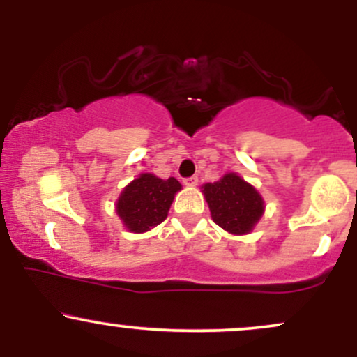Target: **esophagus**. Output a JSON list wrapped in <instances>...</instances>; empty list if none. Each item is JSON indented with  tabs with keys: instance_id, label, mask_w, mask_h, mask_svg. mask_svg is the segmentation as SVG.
<instances>
[{
	"instance_id": "obj_1",
	"label": "esophagus",
	"mask_w": 357,
	"mask_h": 357,
	"mask_svg": "<svg viewBox=\"0 0 357 357\" xmlns=\"http://www.w3.org/2000/svg\"><path fill=\"white\" fill-rule=\"evenodd\" d=\"M184 186H196L198 184V176H190V178L183 179Z\"/></svg>"
}]
</instances>
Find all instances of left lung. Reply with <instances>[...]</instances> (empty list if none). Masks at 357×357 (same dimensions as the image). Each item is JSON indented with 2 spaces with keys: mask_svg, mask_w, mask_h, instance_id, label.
Segmentation results:
<instances>
[{
  "mask_svg": "<svg viewBox=\"0 0 357 357\" xmlns=\"http://www.w3.org/2000/svg\"><path fill=\"white\" fill-rule=\"evenodd\" d=\"M211 218L233 235H245L264 215V199L240 176L227 174L216 183L203 186Z\"/></svg>",
  "mask_w": 357,
  "mask_h": 357,
  "instance_id": "left-lung-1",
  "label": "left lung"
}]
</instances>
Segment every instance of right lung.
<instances>
[{
	"mask_svg": "<svg viewBox=\"0 0 357 357\" xmlns=\"http://www.w3.org/2000/svg\"><path fill=\"white\" fill-rule=\"evenodd\" d=\"M181 190L178 179H161L154 174H141L134 179L117 202V215L134 233L158 227L166 220L176 191Z\"/></svg>",
	"mask_w": 357,
	"mask_h": 357,
	"instance_id": "add662e5",
	"label": "right lung"
}]
</instances>
